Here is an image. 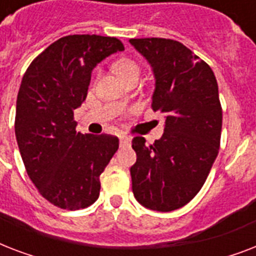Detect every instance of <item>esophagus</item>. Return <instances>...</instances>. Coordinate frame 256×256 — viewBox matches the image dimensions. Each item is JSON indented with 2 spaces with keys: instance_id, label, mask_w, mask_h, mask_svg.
I'll use <instances>...</instances> for the list:
<instances>
[{
  "instance_id": "obj_1",
  "label": "esophagus",
  "mask_w": 256,
  "mask_h": 256,
  "mask_svg": "<svg viewBox=\"0 0 256 256\" xmlns=\"http://www.w3.org/2000/svg\"><path fill=\"white\" fill-rule=\"evenodd\" d=\"M120 148H126V146H128V144H130V136H120Z\"/></svg>"
}]
</instances>
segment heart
Returning <instances> with one entry per match:
<instances>
[{"label":"heart","instance_id":"obj_1","mask_svg":"<svg viewBox=\"0 0 256 256\" xmlns=\"http://www.w3.org/2000/svg\"><path fill=\"white\" fill-rule=\"evenodd\" d=\"M114 70L124 80L128 78L132 74H140V66H138V64L132 61V60H128V58H122L118 62H116Z\"/></svg>","mask_w":256,"mask_h":256}]
</instances>
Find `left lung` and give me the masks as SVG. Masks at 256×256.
Segmentation results:
<instances>
[{"mask_svg": "<svg viewBox=\"0 0 256 256\" xmlns=\"http://www.w3.org/2000/svg\"><path fill=\"white\" fill-rule=\"evenodd\" d=\"M130 44L152 66V108L164 116V136L154 144L132 138V192L146 208L168 212L198 194L216 160L222 132L218 84L210 66L180 42L132 38Z\"/></svg>", "mask_w": 256, "mask_h": 256, "instance_id": "1", "label": "left lung"}]
</instances>
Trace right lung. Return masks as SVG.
I'll return each mask as SVG.
<instances>
[{
    "label": "right lung",
    "mask_w": 256,
    "mask_h": 256,
    "mask_svg": "<svg viewBox=\"0 0 256 256\" xmlns=\"http://www.w3.org/2000/svg\"><path fill=\"white\" fill-rule=\"evenodd\" d=\"M124 50L120 40L74 34L46 48L26 70L16 108V138L26 172L54 206L80 210L100 196V175L120 146L116 136L76 132L92 72Z\"/></svg>",
    "instance_id": "obj_1"
}]
</instances>
